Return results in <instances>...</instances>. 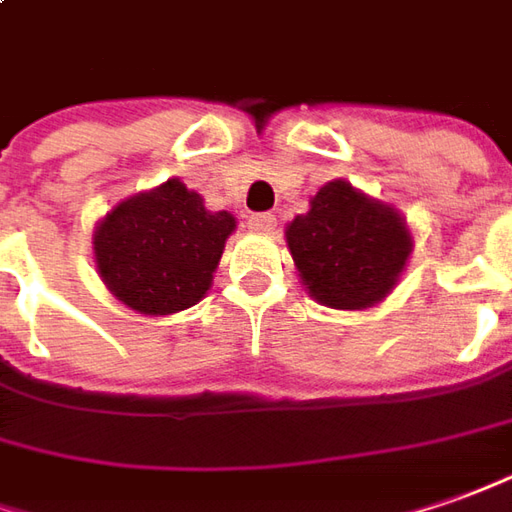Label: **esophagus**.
Segmentation results:
<instances>
[{"label":"esophagus","instance_id":"esophagus-1","mask_svg":"<svg viewBox=\"0 0 512 512\" xmlns=\"http://www.w3.org/2000/svg\"><path fill=\"white\" fill-rule=\"evenodd\" d=\"M274 227H277V218L271 212H255V215H249V229H255V232H274Z\"/></svg>","mask_w":512,"mask_h":512}]
</instances>
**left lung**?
Here are the masks:
<instances>
[{
    "instance_id": "obj_1",
    "label": "left lung",
    "mask_w": 512,
    "mask_h": 512,
    "mask_svg": "<svg viewBox=\"0 0 512 512\" xmlns=\"http://www.w3.org/2000/svg\"><path fill=\"white\" fill-rule=\"evenodd\" d=\"M285 241L308 294L339 311H358L384 300L412 252L398 212L336 179L297 215Z\"/></svg>"
}]
</instances>
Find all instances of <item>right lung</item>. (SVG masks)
I'll list each match as a JSON object with an SVG mask.
<instances>
[{"instance_id":"right-lung-1","label":"right lung","mask_w":512,"mask_h":512,"mask_svg":"<svg viewBox=\"0 0 512 512\" xmlns=\"http://www.w3.org/2000/svg\"><path fill=\"white\" fill-rule=\"evenodd\" d=\"M232 229L229 212H210L198 193L170 179L120 201L100 221L97 271L111 294L139 314H176L207 294Z\"/></svg>"}]
</instances>
